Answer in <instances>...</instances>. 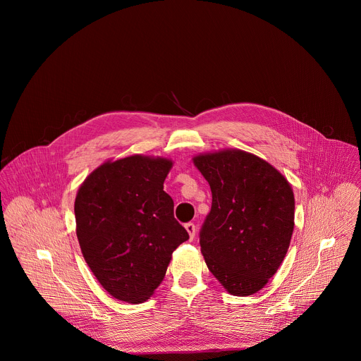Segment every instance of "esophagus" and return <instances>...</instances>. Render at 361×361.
I'll use <instances>...</instances> for the list:
<instances>
[{
  "instance_id": "esophagus-1",
  "label": "esophagus",
  "mask_w": 361,
  "mask_h": 361,
  "mask_svg": "<svg viewBox=\"0 0 361 361\" xmlns=\"http://www.w3.org/2000/svg\"><path fill=\"white\" fill-rule=\"evenodd\" d=\"M185 230H187V233H188V235H190V238L192 240L194 237H195V231H197V228H195V226L192 224V223H187L185 224Z\"/></svg>"
}]
</instances>
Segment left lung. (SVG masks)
<instances>
[{"instance_id": "1", "label": "left lung", "mask_w": 361, "mask_h": 361, "mask_svg": "<svg viewBox=\"0 0 361 361\" xmlns=\"http://www.w3.org/2000/svg\"><path fill=\"white\" fill-rule=\"evenodd\" d=\"M212 212L200 231L201 254L233 295H251L277 273L294 230V194L287 178L251 152L228 148L198 154Z\"/></svg>"}]
</instances>
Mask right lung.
Masks as SVG:
<instances>
[{
	"instance_id": "1",
	"label": "right lung",
	"mask_w": 361,
	"mask_h": 361,
	"mask_svg": "<svg viewBox=\"0 0 361 361\" xmlns=\"http://www.w3.org/2000/svg\"><path fill=\"white\" fill-rule=\"evenodd\" d=\"M173 161L134 154L109 160L80 185L75 202L81 252L114 298L147 301L164 280L173 251L188 233L164 191Z\"/></svg>"
}]
</instances>
